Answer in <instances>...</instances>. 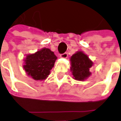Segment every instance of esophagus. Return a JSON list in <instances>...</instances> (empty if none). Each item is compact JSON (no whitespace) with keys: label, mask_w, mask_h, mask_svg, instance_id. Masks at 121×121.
I'll return each instance as SVG.
<instances>
[{"label":"esophagus","mask_w":121,"mask_h":121,"mask_svg":"<svg viewBox=\"0 0 121 121\" xmlns=\"http://www.w3.org/2000/svg\"><path fill=\"white\" fill-rule=\"evenodd\" d=\"M68 56V53L65 52L64 53H62V54H61L60 55V57L61 58H67Z\"/></svg>","instance_id":"1"}]
</instances>
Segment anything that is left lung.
<instances>
[{
    "label": "left lung",
    "instance_id": "1",
    "mask_svg": "<svg viewBox=\"0 0 121 121\" xmlns=\"http://www.w3.org/2000/svg\"><path fill=\"white\" fill-rule=\"evenodd\" d=\"M71 68L73 79L83 81L91 75L90 68L93 65V62L88 56L82 52H77L70 58Z\"/></svg>",
    "mask_w": 121,
    "mask_h": 121
}]
</instances>
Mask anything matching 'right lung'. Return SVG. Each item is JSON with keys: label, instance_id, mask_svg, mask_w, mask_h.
Listing matches in <instances>:
<instances>
[{"label": "right lung", "instance_id": "1", "mask_svg": "<svg viewBox=\"0 0 121 121\" xmlns=\"http://www.w3.org/2000/svg\"><path fill=\"white\" fill-rule=\"evenodd\" d=\"M56 60L54 53L48 48H43L35 53L27 55L23 68L35 80H44L49 75Z\"/></svg>", "mask_w": 121, "mask_h": 121}]
</instances>
